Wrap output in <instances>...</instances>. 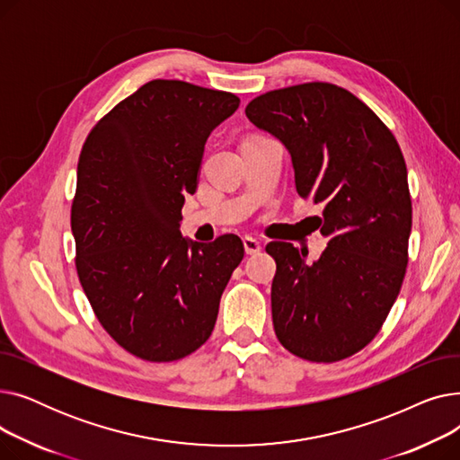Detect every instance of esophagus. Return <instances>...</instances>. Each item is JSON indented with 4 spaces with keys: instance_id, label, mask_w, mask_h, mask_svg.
<instances>
[{
    "instance_id": "obj_1",
    "label": "esophagus",
    "mask_w": 460,
    "mask_h": 460,
    "mask_svg": "<svg viewBox=\"0 0 460 460\" xmlns=\"http://www.w3.org/2000/svg\"><path fill=\"white\" fill-rule=\"evenodd\" d=\"M243 243H244V250H246L248 255H255V253H259L261 248H262L259 240L253 238V236H244Z\"/></svg>"
}]
</instances>
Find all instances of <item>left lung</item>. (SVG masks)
Masks as SVG:
<instances>
[{"label":"left lung","instance_id":"1","mask_svg":"<svg viewBox=\"0 0 460 460\" xmlns=\"http://www.w3.org/2000/svg\"><path fill=\"white\" fill-rule=\"evenodd\" d=\"M246 117L285 145L298 196L323 205L328 238L313 262L288 243L267 246L278 340L309 361L345 359L373 341L406 272L412 201L399 143L369 106L326 82L264 93Z\"/></svg>","mask_w":460,"mask_h":460}]
</instances>
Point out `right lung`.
Masks as SVG:
<instances>
[{"instance_id": "add662e5", "label": "right lung", "mask_w": 460, "mask_h": 460, "mask_svg": "<svg viewBox=\"0 0 460 460\" xmlns=\"http://www.w3.org/2000/svg\"><path fill=\"white\" fill-rule=\"evenodd\" d=\"M238 104L233 93L153 80L84 143L70 210L78 278L104 330L141 359L175 361L198 350L244 257L236 234L201 244L179 229L207 137Z\"/></svg>"}]
</instances>
